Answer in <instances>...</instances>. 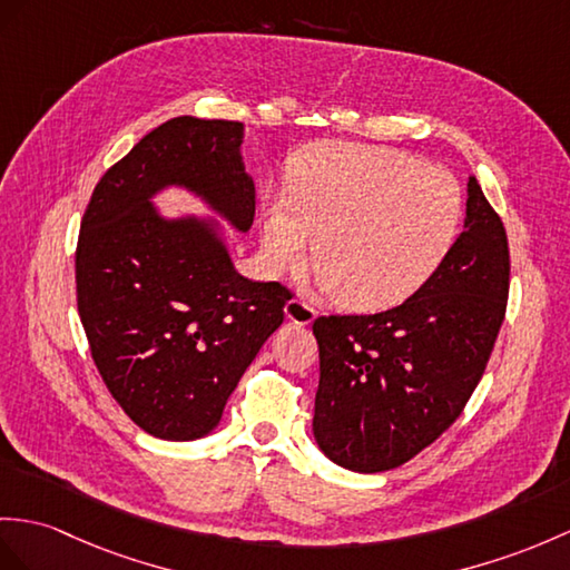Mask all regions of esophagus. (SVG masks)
Wrapping results in <instances>:
<instances>
[{"mask_svg":"<svg viewBox=\"0 0 570 570\" xmlns=\"http://www.w3.org/2000/svg\"><path fill=\"white\" fill-rule=\"evenodd\" d=\"M285 316H287L293 324H297V326H307V324L314 322L316 312H314V307H309L307 302L289 299V302L285 304Z\"/></svg>","mask_w":570,"mask_h":570,"instance_id":"obj_1","label":"esophagus"}]
</instances>
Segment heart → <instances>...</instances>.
Listing matches in <instances>:
<instances>
[{
	"label": "heart",
	"mask_w": 570,
	"mask_h": 570,
	"mask_svg": "<svg viewBox=\"0 0 570 570\" xmlns=\"http://www.w3.org/2000/svg\"><path fill=\"white\" fill-rule=\"evenodd\" d=\"M464 219V190L450 171L390 147L326 145L302 155L289 200L263 215L273 273L299 268L314 242L318 281L341 307L386 309L435 275Z\"/></svg>",
	"instance_id": "obj_1"
}]
</instances>
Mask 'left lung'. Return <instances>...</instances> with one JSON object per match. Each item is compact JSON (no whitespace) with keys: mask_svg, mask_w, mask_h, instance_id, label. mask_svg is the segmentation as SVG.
<instances>
[{"mask_svg":"<svg viewBox=\"0 0 570 570\" xmlns=\"http://www.w3.org/2000/svg\"><path fill=\"white\" fill-rule=\"evenodd\" d=\"M464 232L435 275L399 307L318 316L314 438L338 466L377 474L460 419L505 318L510 252L474 176Z\"/></svg>","mask_w":570,"mask_h":570,"instance_id":"obj_1","label":"left lung"}]
</instances>
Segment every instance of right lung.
<instances>
[{
  "label": "right lung",
  "mask_w": 570,
  "mask_h": 570,
  "mask_svg": "<svg viewBox=\"0 0 570 570\" xmlns=\"http://www.w3.org/2000/svg\"><path fill=\"white\" fill-rule=\"evenodd\" d=\"M242 140L237 120H166L101 176L81 217L77 307L91 357L120 409L161 440L213 433L293 299L234 271L213 222L151 205L184 186L246 232L256 188Z\"/></svg>",
  "instance_id": "1"
}]
</instances>
